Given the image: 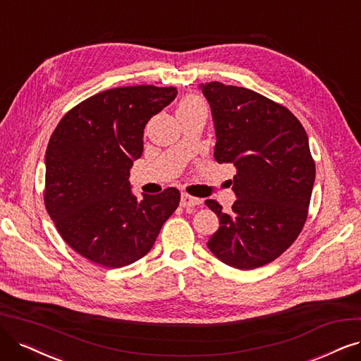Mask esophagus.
<instances>
[{
	"instance_id": "1",
	"label": "esophagus",
	"mask_w": 361,
	"mask_h": 361,
	"mask_svg": "<svg viewBox=\"0 0 361 361\" xmlns=\"http://www.w3.org/2000/svg\"><path fill=\"white\" fill-rule=\"evenodd\" d=\"M202 201L199 197H195V196H190L188 193H183L181 195V201H180V205L183 208H189V207H195V205H199Z\"/></svg>"
}]
</instances>
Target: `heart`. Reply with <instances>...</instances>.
Listing matches in <instances>:
<instances>
[{"label":"heart","instance_id":"heart-1","mask_svg":"<svg viewBox=\"0 0 361 361\" xmlns=\"http://www.w3.org/2000/svg\"><path fill=\"white\" fill-rule=\"evenodd\" d=\"M201 106H205V104L196 98V97H189L181 101L180 106H178V111L180 110H195V109H201Z\"/></svg>","mask_w":361,"mask_h":361}]
</instances>
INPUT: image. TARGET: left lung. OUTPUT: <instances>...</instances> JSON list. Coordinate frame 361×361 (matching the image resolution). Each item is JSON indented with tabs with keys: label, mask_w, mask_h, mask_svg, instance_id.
<instances>
[{
	"label": "left lung",
	"mask_w": 361,
	"mask_h": 361,
	"mask_svg": "<svg viewBox=\"0 0 361 361\" xmlns=\"http://www.w3.org/2000/svg\"><path fill=\"white\" fill-rule=\"evenodd\" d=\"M199 89L214 122V157L236 168L229 214L205 201L220 219L207 245L232 268L256 269L281 256L306 221L315 181L308 135L286 106L257 92L219 82Z\"/></svg>",
	"instance_id": "1"
}]
</instances>
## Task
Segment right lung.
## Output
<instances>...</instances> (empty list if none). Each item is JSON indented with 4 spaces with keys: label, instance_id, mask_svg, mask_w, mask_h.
<instances>
[{
    "label": "right lung",
    "instance_id": "1",
    "mask_svg": "<svg viewBox=\"0 0 361 361\" xmlns=\"http://www.w3.org/2000/svg\"><path fill=\"white\" fill-rule=\"evenodd\" d=\"M176 97V87L150 85L104 90L75 105L51 133L44 204L80 256L105 268L137 262L177 209V189L138 201L129 183L147 122Z\"/></svg>",
    "mask_w": 361,
    "mask_h": 361
}]
</instances>
